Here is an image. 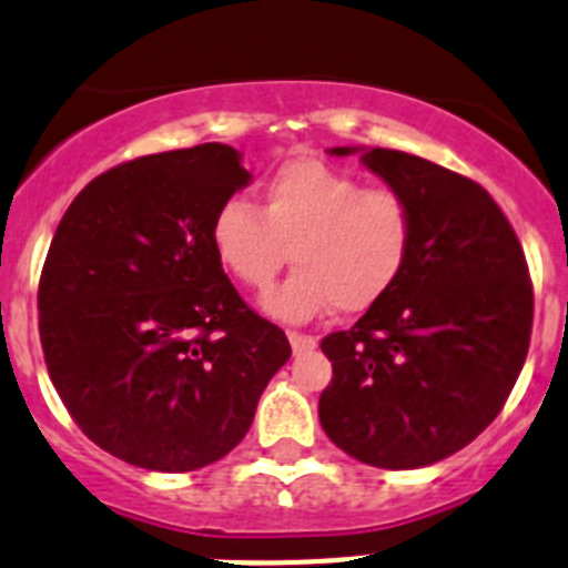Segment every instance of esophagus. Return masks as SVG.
Listing matches in <instances>:
<instances>
[{
	"label": "esophagus",
	"mask_w": 568,
	"mask_h": 568,
	"mask_svg": "<svg viewBox=\"0 0 568 568\" xmlns=\"http://www.w3.org/2000/svg\"><path fill=\"white\" fill-rule=\"evenodd\" d=\"M287 337L295 355H306V352H312V348L318 346V341L312 335H304V332H287Z\"/></svg>",
	"instance_id": "34e87169"
}]
</instances>
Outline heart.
I'll return each instance as SVG.
<instances>
[{
  "mask_svg": "<svg viewBox=\"0 0 568 568\" xmlns=\"http://www.w3.org/2000/svg\"><path fill=\"white\" fill-rule=\"evenodd\" d=\"M264 205L233 196L211 222L222 267L250 290H267L290 262L298 264L264 298L275 318L304 321L329 310L363 312L397 284L414 244V207L405 194L368 185L318 158H293L267 176Z\"/></svg>",
  "mask_w": 568,
  "mask_h": 568,
  "instance_id": "b5f03b06",
  "label": "heart"
}]
</instances>
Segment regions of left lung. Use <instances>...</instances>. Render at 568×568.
<instances>
[{
	"label": "left lung",
	"mask_w": 568,
	"mask_h": 568,
	"mask_svg": "<svg viewBox=\"0 0 568 568\" xmlns=\"http://www.w3.org/2000/svg\"><path fill=\"white\" fill-rule=\"evenodd\" d=\"M361 160L410 202L414 244L397 284L321 341L332 383L318 416L363 465L414 470L470 445L504 408L529 352L532 281L478 182L394 149Z\"/></svg>",
	"instance_id": "8db88e82"
}]
</instances>
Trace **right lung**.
<instances>
[{
    "mask_svg": "<svg viewBox=\"0 0 568 568\" xmlns=\"http://www.w3.org/2000/svg\"><path fill=\"white\" fill-rule=\"evenodd\" d=\"M250 182L225 143L103 171L67 207L39 281V335L61 403L98 447L143 470L231 454L287 335L250 310L211 242Z\"/></svg>",
    "mask_w": 568,
    "mask_h": 568,
    "instance_id": "right-lung-1",
    "label": "right lung"
}]
</instances>
